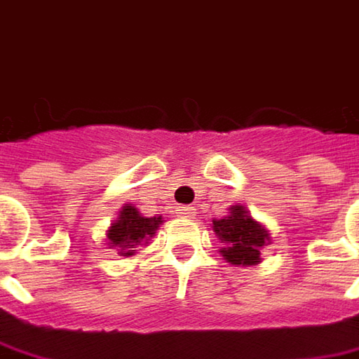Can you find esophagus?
Instances as JSON below:
<instances>
[{
    "instance_id": "obj_1",
    "label": "esophagus",
    "mask_w": 359,
    "mask_h": 359,
    "mask_svg": "<svg viewBox=\"0 0 359 359\" xmlns=\"http://www.w3.org/2000/svg\"><path fill=\"white\" fill-rule=\"evenodd\" d=\"M177 214L182 215V217H194V215H196V210L189 208V205H182V208H177Z\"/></svg>"
}]
</instances>
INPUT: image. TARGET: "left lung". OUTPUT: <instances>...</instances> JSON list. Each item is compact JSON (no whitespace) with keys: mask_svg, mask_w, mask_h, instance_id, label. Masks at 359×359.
<instances>
[{"mask_svg":"<svg viewBox=\"0 0 359 359\" xmlns=\"http://www.w3.org/2000/svg\"><path fill=\"white\" fill-rule=\"evenodd\" d=\"M214 231L222 240V255L233 266H255L259 250L269 241L264 226L252 219L243 205H231L226 219H215Z\"/></svg>","mask_w":359,"mask_h":359,"instance_id":"left-lung-1","label":"left lung"}]
</instances>
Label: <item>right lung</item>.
<instances>
[{
  "mask_svg": "<svg viewBox=\"0 0 359 359\" xmlns=\"http://www.w3.org/2000/svg\"><path fill=\"white\" fill-rule=\"evenodd\" d=\"M159 224L161 217H142L133 205H123L116 224H111L107 231V241L111 248L118 250L119 255L130 257L135 254L137 245L147 243L154 238Z\"/></svg>",
  "mask_w": 359,
  "mask_h": 359,
  "instance_id": "1",
  "label": "right lung"
}]
</instances>
